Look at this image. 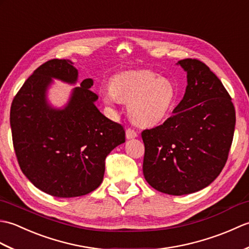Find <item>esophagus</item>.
<instances>
[{"mask_svg":"<svg viewBox=\"0 0 249 249\" xmlns=\"http://www.w3.org/2000/svg\"><path fill=\"white\" fill-rule=\"evenodd\" d=\"M137 136H138V135H137V133L134 129H131V128L126 129V139H128V140L134 139V138H136Z\"/></svg>","mask_w":249,"mask_h":249,"instance_id":"esophagus-1","label":"esophagus"}]
</instances>
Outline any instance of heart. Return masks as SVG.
Here are the masks:
<instances>
[{"instance_id":"obj_1","label":"heart","mask_w":249,"mask_h":249,"mask_svg":"<svg viewBox=\"0 0 249 249\" xmlns=\"http://www.w3.org/2000/svg\"><path fill=\"white\" fill-rule=\"evenodd\" d=\"M102 96L110 107L120 102L128 104L130 120L136 125L147 127L160 123L170 113L177 99V89L169 79L142 70L113 77Z\"/></svg>"}]
</instances>
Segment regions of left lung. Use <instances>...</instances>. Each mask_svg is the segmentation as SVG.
Instances as JSON below:
<instances>
[{
	"instance_id": "obj_1",
	"label": "left lung",
	"mask_w": 249,
	"mask_h": 249,
	"mask_svg": "<svg viewBox=\"0 0 249 249\" xmlns=\"http://www.w3.org/2000/svg\"><path fill=\"white\" fill-rule=\"evenodd\" d=\"M187 73V87L173 115L142 131L143 176L153 188L182 196L205 188L228 160L235 110L219 79L204 63H177Z\"/></svg>"
}]
</instances>
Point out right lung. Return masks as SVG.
I'll list each match as a JSON object with an SVG mask.
<instances>
[{"label":"right lung","mask_w":249,"mask_h":249,"mask_svg":"<svg viewBox=\"0 0 249 249\" xmlns=\"http://www.w3.org/2000/svg\"><path fill=\"white\" fill-rule=\"evenodd\" d=\"M53 79L76 84L78 71L70 60L53 59L28 78L10 108L14 149L35 187L54 197H79L102 184L106 157L124 143L125 130L95 106L93 79L73 88L63 108L51 106L47 93Z\"/></svg>","instance_id":"add662e5"}]
</instances>
